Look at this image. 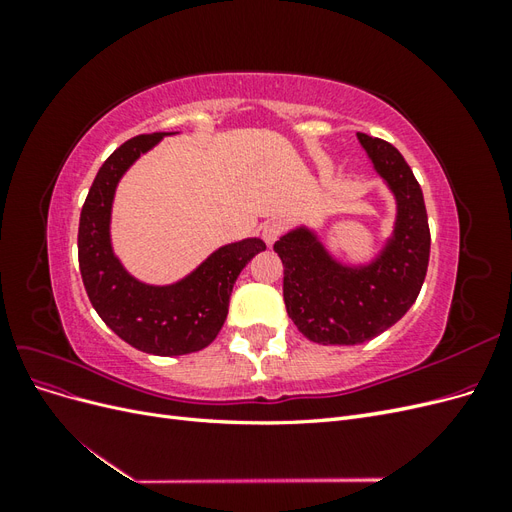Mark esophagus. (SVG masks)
Here are the masks:
<instances>
[{"label": "esophagus", "mask_w": 512, "mask_h": 512, "mask_svg": "<svg viewBox=\"0 0 512 512\" xmlns=\"http://www.w3.org/2000/svg\"><path fill=\"white\" fill-rule=\"evenodd\" d=\"M284 228H286V226H284L282 220H269V222L262 224V239H265V241L271 245V243H275L277 239L282 237Z\"/></svg>", "instance_id": "34e87169"}]
</instances>
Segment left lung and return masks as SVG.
I'll return each instance as SVG.
<instances>
[{"mask_svg": "<svg viewBox=\"0 0 512 512\" xmlns=\"http://www.w3.org/2000/svg\"><path fill=\"white\" fill-rule=\"evenodd\" d=\"M359 141L397 196L395 237L382 256L369 267H342L305 228L273 245L284 265L286 312L322 346L363 344L393 327L416 301L429 265L427 209L412 168L382 138L359 132Z\"/></svg>", "mask_w": 512, "mask_h": 512, "instance_id": "obj_1", "label": "left lung"}]
</instances>
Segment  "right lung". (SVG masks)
<instances>
[{"label":"right lung","instance_id":"1","mask_svg":"<svg viewBox=\"0 0 512 512\" xmlns=\"http://www.w3.org/2000/svg\"><path fill=\"white\" fill-rule=\"evenodd\" d=\"M164 134L134 136L115 149L91 183L79 222V267L87 297L98 316L123 342L158 356H179L207 348L228 314L232 286L265 241L245 239L213 252L192 275L173 286H145L119 265L111 250V205L130 164Z\"/></svg>","mask_w":512,"mask_h":512}]
</instances>
